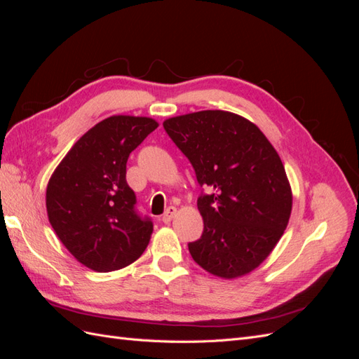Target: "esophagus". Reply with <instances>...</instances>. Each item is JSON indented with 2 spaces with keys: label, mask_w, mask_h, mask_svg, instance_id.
Segmentation results:
<instances>
[{
  "label": "esophagus",
  "mask_w": 359,
  "mask_h": 359,
  "mask_svg": "<svg viewBox=\"0 0 359 359\" xmlns=\"http://www.w3.org/2000/svg\"><path fill=\"white\" fill-rule=\"evenodd\" d=\"M175 214H177V208H175V206H169V208L165 211V214H163L161 222H163V223H170L173 217H175Z\"/></svg>",
  "instance_id": "1"
}]
</instances>
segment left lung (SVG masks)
Returning <instances> with one entry per match:
<instances>
[{
  "label": "left lung",
  "instance_id": "1",
  "mask_svg": "<svg viewBox=\"0 0 359 359\" xmlns=\"http://www.w3.org/2000/svg\"><path fill=\"white\" fill-rule=\"evenodd\" d=\"M166 133L196 172L203 233L190 243L199 266L222 278L252 273L273 252L292 212L283 163L259 127L227 111L172 116Z\"/></svg>",
  "mask_w": 359,
  "mask_h": 359
}]
</instances>
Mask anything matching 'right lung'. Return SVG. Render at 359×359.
Masks as SVG:
<instances>
[{
	"label": "right lung",
	"mask_w": 359,
	"mask_h": 359,
	"mask_svg": "<svg viewBox=\"0 0 359 359\" xmlns=\"http://www.w3.org/2000/svg\"><path fill=\"white\" fill-rule=\"evenodd\" d=\"M157 127L148 116L103 119L72 147L48 182L50 226L74 259L97 273L133 264L151 240L153 223L135 210L126 165Z\"/></svg>",
	"instance_id": "obj_1"
}]
</instances>
